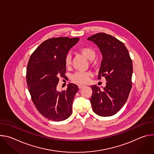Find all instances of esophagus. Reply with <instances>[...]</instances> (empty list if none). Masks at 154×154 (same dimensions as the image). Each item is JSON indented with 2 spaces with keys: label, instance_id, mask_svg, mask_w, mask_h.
<instances>
[{
  "label": "esophagus",
  "instance_id": "34e87169",
  "mask_svg": "<svg viewBox=\"0 0 154 154\" xmlns=\"http://www.w3.org/2000/svg\"><path fill=\"white\" fill-rule=\"evenodd\" d=\"M78 86H79V89H82V88H83L85 86L83 85H79Z\"/></svg>",
  "mask_w": 154,
  "mask_h": 154
}]
</instances>
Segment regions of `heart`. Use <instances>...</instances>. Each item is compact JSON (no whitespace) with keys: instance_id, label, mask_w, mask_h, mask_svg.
<instances>
[{"instance_id":"1","label":"heart","mask_w":154,"mask_h":154,"mask_svg":"<svg viewBox=\"0 0 154 154\" xmlns=\"http://www.w3.org/2000/svg\"><path fill=\"white\" fill-rule=\"evenodd\" d=\"M80 52L85 56L88 59L91 60H93L96 56V51L91 48L84 47L80 49ZM71 64V57L69 54H68L65 58V65L66 67H69ZM91 73L89 72H77L75 73L72 77V79L74 82L79 84H85L90 80V77Z\"/></svg>"}]
</instances>
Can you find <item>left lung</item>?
<instances>
[{"mask_svg": "<svg viewBox=\"0 0 154 154\" xmlns=\"http://www.w3.org/2000/svg\"><path fill=\"white\" fill-rule=\"evenodd\" d=\"M87 39L94 42L102 53L98 79L104 77L107 82L102 90L91 86V106L99 116H111L120 110L128 99L132 86V61L124 43L110 35L97 33Z\"/></svg>", "mask_w": 154, "mask_h": 154, "instance_id": "1", "label": "left lung"}]
</instances>
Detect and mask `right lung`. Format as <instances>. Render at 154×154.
Instances as JSON below:
<instances>
[{"instance_id": "1", "label": "right lung", "mask_w": 154, "mask_h": 154, "mask_svg": "<svg viewBox=\"0 0 154 154\" xmlns=\"http://www.w3.org/2000/svg\"><path fill=\"white\" fill-rule=\"evenodd\" d=\"M79 38L48 39L31 55L27 67V83L32 100L38 112L54 121H61L72 114L74 97L78 86L70 83L66 90L59 92V77L66 73L65 58Z\"/></svg>"}]
</instances>
